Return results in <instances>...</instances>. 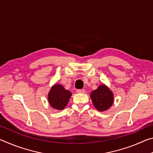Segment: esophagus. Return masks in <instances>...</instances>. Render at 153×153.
I'll return each mask as SVG.
<instances>
[{
  "instance_id": "1",
  "label": "esophagus",
  "mask_w": 153,
  "mask_h": 153,
  "mask_svg": "<svg viewBox=\"0 0 153 153\" xmlns=\"http://www.w3.org/2000/svg\"><path fill=\"white\" fill-rule=\"evenodd\" d=\"M77 93H85V90L84 89H77L76 90Z\"/></svg>"
}]
</instances>
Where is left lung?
<instances>
[{"label":"left lung","instance_id":"8db88e82","mask_svg":"<svg viewBox=\"0 0 153 153\" xmlns=\"http://www.w3.org/2000/svg\"><path fill=\"white\" fill-rule=\"evenodd\" d=\"M93 105L99 111L108 109L112 106L114 98L113 92L105 84H101L90 94Z\"/></svg>","mask_w":153,"mask_h":153}]
</instances>
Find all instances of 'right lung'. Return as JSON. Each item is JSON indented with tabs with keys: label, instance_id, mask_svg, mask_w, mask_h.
I'll return each instance as SVG.
<instances>
[{
	"label": "right lung",
	"instance_id": "1",
	"mask_svg": "<svg viewBox=\"0 0 153 153\" xmlns=\"http://www.w3.org/2000/svg\"><path fill=\"white\" fill-rule=\"evenodd\" d=\"M71 97V92L61 84H56L51 88L48 95L49 104L54 108L62 110L66 107Z\"/></svg>",
	"mask_w": 153,
	"mask_h": 153
}]
</instances>
